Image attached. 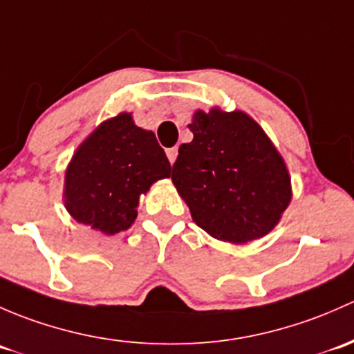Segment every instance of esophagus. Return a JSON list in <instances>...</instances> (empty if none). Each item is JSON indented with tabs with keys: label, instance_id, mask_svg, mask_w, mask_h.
Segmentation results:
<instances>
[{
	"label": "esophagus",
	"instance_id": "34e87169",
	"mask_svg": "<svg viewBox=\"0 0 354 354\" xmlns=\"http://www.w3.org/2000/svg\"><path fill=\"white\" fill-rule=\"evenodd\" d=\"M177 155H178V148H177V147H174V148H169V150H167V156H169L170 163H174V162H176Z\"/></svg>",
	"mask_w": 354,
	"mask_h": 354
}]
</instances>
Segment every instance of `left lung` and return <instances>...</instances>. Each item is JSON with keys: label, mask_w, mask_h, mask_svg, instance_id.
<instances>
[{"label": "left lung", "mask_w": 354, "mask_h": 354, "mask_svg": "<svg viewBox=\"0 0 354 354\" xmlns=\"http://www.w3.org/2000/svg\"><path fill=\"white\" fill-rule=\"evenodd\" d=\"M172 180L192 220L218 240L245 243L274 228L291 199L285 162L243 112H196Z\"/></svg>", "instance_id": "8db88e82"}]
</instances>
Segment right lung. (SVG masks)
<instances>
[{"mask_svg":"<svg viewBox=\"0 0 354 354\" xmlns=\"http://www.w3.org/2000/svg\"><path fill=\"white\" fill-rule=\"evenodd\" d=\"M170 177V162L151 131L119 114L97 127L66 170V207L76 221L109 235L127 230L140 194Z\"/></svg>","mask_w":354,"mask_h":354,"instance_id":"1","label":"right lung"}]
</instances>
